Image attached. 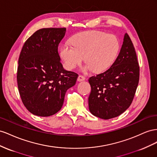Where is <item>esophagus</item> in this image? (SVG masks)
Segmentation results:
<instances>
[{
	"instance_id": "1",
	"label": "esophagus",
	"mask_w": 157,
	"mask_h": 157,
	"mask_svg": "<svg viewBox=\"0 0 157 157\" xmlns=\"http://www.w3.org/2000/svg\"><path fill=\"white\" fill-rule=\"evenodd\" d=\"M86 79V78H85V76H83V75H79L78 78V82H81L83 81V80Z\"/></svg>"
}]
</instances>
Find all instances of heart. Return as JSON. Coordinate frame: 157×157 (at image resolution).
I'll use <instances>...</instances> for the list:
<instances>
[{
  "instance_id": "heart-1",
  "label": "heart",
  "mask_w": 157,
  "mask_h": 157,
  "mask_svg": "<svg viewBox=\"0 0 157 157\" xmlns=\"http://www.w3.org/2000/svg\"><path fill=\"white\" fill-rule=\"evenodd\" d=\"M120 49V43L114 35L98 31L81 33L73 38L71 44L66 43L61 48V57L66 68L72 70L82 63L86 65L84 71L93 70L101 72L114 63Z\"/></svg>"
}]
</instances>
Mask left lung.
<instances>
[{"instance_id":"8db88e82","label":"left lung","mask_w":157,"mask_h":157,"mask_svg":"<svg viewBox=\"0 0 157 157\" xmlns=\"http://www.w3.org/2000/svg\"><path fill=\"white\" fill-rule=\"evenodd\" d=\"M140 80V66L133 43L125 34L118 56L104 72L89 79V109L102 119L117 117L131 105Z\"/></svg>"}]
</instances>
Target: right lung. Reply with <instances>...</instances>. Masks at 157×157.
I'll return each mask as SVG.
<instances>
[{
    "mask_svg": "<svg viewBox=\"0 0 157 157\" xmlns=\"http://www.w3.org/2000/svg\"><path fill=\"white\" fill-rule=\"evenodd\" d=\"M66 28H42L26 40L17 70L21 99L31 113L49 116L59 112L66 91L75 84L78 74L65 70L58 51Z\"/></svg>",
    "mask_w": 157,
    "mask_h": 157,
    "instance_id": "1",
    "label": "right lung"
}]
</instances>
